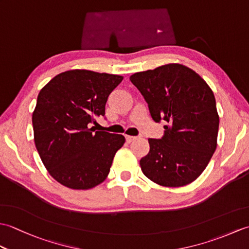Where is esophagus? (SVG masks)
I'll return each instance as SVG.
<instances>
[{
  "instance_id": "obj_1",
  "label": "esophagus",
  "mask_w": 249,
  "mask_h": 249,
  "mask_svg": "<svg viewBox=\"0 0 249 249\" xmlns=\"http://www.w3.org/2000/svg\"><path fill=\"white\" fill-rule=\"evenodd\" d=\"M125 138H126V141H127L128 143H129V142L134 141V140L137 138V137H135V136H129V135H126V136H125Z\"/></svg>"
}]
</instances>
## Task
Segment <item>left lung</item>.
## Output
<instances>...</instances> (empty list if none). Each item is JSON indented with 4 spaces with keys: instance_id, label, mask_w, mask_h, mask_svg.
<instances>
[{
    "instance_id": "8db88e82",
    "label": "left lung",
    "mask_w": 249,
    "mask_h": 249,
    "mask_svg": "<svg viewBox=\"0 0 249 249\" xmlns=\"http://www.w3.org/2000/svg\"><path fill=\"white\" fill-rule=\"evenodd\" d=\"M129 79L143 95L152 119L169 124L161 139L147 140L150 152L140 160L142 172L166 187L194 182L217 146L219 115L212 89L178 63L135 72Z\"/></svg>"
}]
</instances>
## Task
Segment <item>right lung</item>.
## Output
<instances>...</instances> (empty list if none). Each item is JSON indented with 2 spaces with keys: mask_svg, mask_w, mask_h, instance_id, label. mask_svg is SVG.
I'll use <instances>...</instances> for the list:
<instances>
[{
  "mask_svg": "<svg viewBox=\"0 0 249 249\" xmlns=\"http://www.w3.org/2000/svg\"><path fill=\"white\" fill-rule=\"evenodd\" d=\"M123 77L88 70L61 72L40 89L32 115L34 142L44 166L56 182L89 189L107 178L123 135L95 131L109 94Z\"/></svg>",
  "mask_w": 249,
  "mask_h": 249,
  "instance_id": "obj_1",
  "label": "right lung"
}]
</instances>
